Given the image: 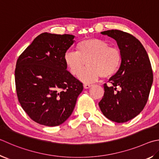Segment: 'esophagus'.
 I'll return each mask as SVG.
<instances>
[{
    "mask_svg": "<svg viewBox=\"0 0 159 159\" xmlns=\"http://www.w3.org/2000/svg\"><path fill=\"white\" fill-rule=\"evenodd\" d=\"M91 85H89V84H84L83 85V87H84V88L85 89H88V88H89L91 87Z\"/></svg>",
    "mask_w": 159,
    "mask_h": 159,
    "instance_id": "1",
    "label": "esophagus"
}]
</instances>
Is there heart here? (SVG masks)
<instances>
[{"instance_id": "1", "label": "heart", "mask_w": 159, "mask_h": 159, "mask_svg": "<svg viewBox=\"0 0 159 159\" xmlns=\"http://www.w3.org/2000/svg\"><path fill=\"white\" fill-rule=\"evenodd\" d=\"M76 52L67 51L64 62L74 76H79L85 65L88 67L80 75L85 83L94 82L102 77L111 78L117 73L122 62L119 48L111 47L107 42L97 38H88L77 43Z\"/></svg>"}]
</instances>
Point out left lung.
Wrapping results in <instances>:
<instances>
[{
    "label": "left lung",
    "instance_id": "1",
    "mask_svg": "<svg viewBox=\"0 0 159 159\" xmlns=\"http://www.w3.org/2000/svg\"><path fill=\"white\" fill-rule=\"evenodd\" d=\"M116 40L122 62L117 73L103 85L104 94L99 103L103 115L112 122L123 123L136 117L148 102L153 72L145 48L132 34L119 30L102 32Z\"/></svg>",
    "mask_w": 159,
    "mask_h": 159
}]
</instances>
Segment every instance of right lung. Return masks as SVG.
<instances>
[{
  "mask_svg": "<svg viewBox=\"0 0 159 159\" xmlns=\"http://www.w3.org/2000/svg\"><path fill=\"white\" fill-rule=\"evenodd\" d=\"M74 35L40 34L20 55L15 68L16 95L34 122L61 125L71 115L83 83L67 70L64 55Z\"/></svg>",
  "mask_w": 159,
  "mask_h": 159,
  "instance_id": "add662e5",
  "label": "right lung"
}]
</instances>
